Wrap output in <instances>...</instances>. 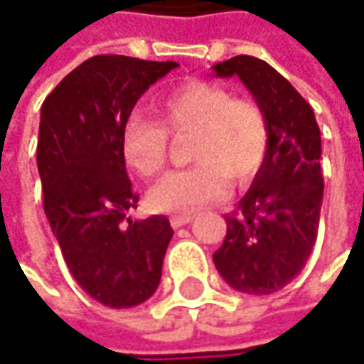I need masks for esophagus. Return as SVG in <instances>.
I'll use <instances>...</instances> for the list:
<instances>
[{
    "mask_svg": "<svg viewBox=\"0 0 364 364\" xmlns=\"http://www.w3.org/2000/svg\"><path fill=\"white\" fill-rule=\"evenodd\" d=\"M191 220H193L191 214H177V216H171V226H173V228H179V226L189 225Z\"/></svg>",
    "mask_w": 364,
    "mask_h": 364,
    "instance_id": "1",
    "label": "esophagus"
}]
</instances>
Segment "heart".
I'll use <instances>...</instances> for the list:
<instances>
[{
    "mask_svg": "<svg viewBox=\"0 0 364 364\" xmlns=\"http://www.w3.org/2000/svg\"><path fill=\"white\" fill-rule=\"evenodd\" d=\"M161 121L134 113L121 127L125 162L141 177H154L166 162L168 132L191 134V166L171 171L148 191L156 212L187 214L218 200L226 181L249 183L266 164L272 127L253 98H232L225 86L189 80L164 90L154 102Z\"/></svg>",
    "mask_w": 364,
    "mask_h": 364,
    "instance_id": "obj_1",
    "label": "heart"
}]
</instances>
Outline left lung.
Here are the masks:
<instances>
[{
    "mask_svg": "<svg viewBox=\"0 0 364 364\" xmlns=\"http://www.w3.org/2000/svg\"><path fill=\"white\" fill-rule=\"evenodd\" d=\"M214 74L237 75L266 109L272 141L266 164L225 216V243L214 266L228 287L245 294H272L292 282L309 259L323 202L321 136L311 105L269 63L237 55Z\"/></svg>",
    "mask_w": 364,
    "mask_h": 364,
    "instance_id": "left-lung-1",
    "label": "left lung"
}]
</instances>
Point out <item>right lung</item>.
Instances as JSON below:
<instances>
[{
    "label": "right lung",
    "mask_w": 364,
    "mask_h": 364,
    "mask_svg": "<svg viewBox=\"0 0 364 364\" xmlns=\"http://www.w3.org/2000/svg\"><path fill=\"white\" fill-rule=\"evenodd\" d=\"M175 61L97 55L65 75L41 107L36 164L43 205L75 282L100 305L129 309L161 282L168 218L132 220L138 208L121 127Z\"/></svg>",
    "instance_id": "add662e5"
}]
</instances>
